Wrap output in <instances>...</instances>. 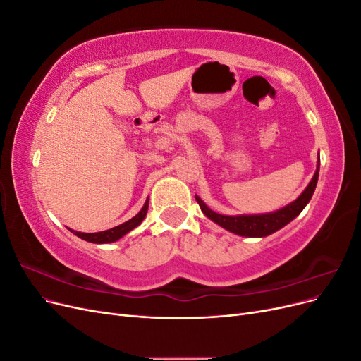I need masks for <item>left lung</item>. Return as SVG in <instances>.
Masks as SVG:
<instances>
[{"label":"left lung","mask_w":361,"mask_h":361,"mask_svg":"<svg viewBox=\"0 0 361 361\" xmlns=\"http://www.w3.org/2000/svg\"><path fill=\"white\" fill-rule=\"evenodd\" d=\"M318 176H319V164L318 169H316L313 178L310 183L307 185V188L302 191L300 197L292 202L290 204L285 206L283 209L271 212V214H262V215H238V216H228V215H221L216 214L212 209H209L204 204V202L195 195V200H197L202 212L216 223L218 226L224 227L226 231L236 233L239 236H248V238H264L271 233L277 232L279 228L285 227L288 223H290L295 216H298L300 212L304 209L305 204H307L312 199V195L314 192L316 183H318Z\"/></svg>","instance_id":"left-lung-1"}]
</instances>
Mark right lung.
Returning <instances> with one entry per match:
<instances>
[{"label": "right lung", "instance_id": "add662e5", "mask_svg": "<svg viewBox=\"0 0 361 361\" xmlns=\"http://www.w3.org/2000/svg\"><path fill=\"white\" fill-rule=\"evenodd\" d=\"M147 207H149V200H146L145 206L141 207V211L134 216L130 218L129 221L120 224L117 227H113V228H108V231H104V232H97V233H82V232H75V231H69L76 235L78 238L84 239V241H89V243H93V244H108V243H114L117 241V239H120L122 236H125L128 232L133 231V228H135L141 221L145 220V216L147 214Z\"/></svg>", "mask_w": 361, "mask_h": 361}]
</instances>
